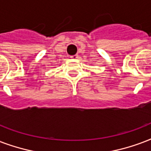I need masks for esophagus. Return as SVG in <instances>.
<instances>
[{
	"label": "esophagus",
	"instance_id": "34e87169",
	"mask_svg": "<svg viewBox=\"0 0 151 151\" xmlns=\"http://www.w3.org/2000/svg\"><path fill=\"white\" fill-rule=\"evenodd\" d=\"M78 55H72V56H71V58H72V59H77V58H78Z\"/></svg>",
	"mask_w": 151,
	"mask_h": 151
}]
</instances>
